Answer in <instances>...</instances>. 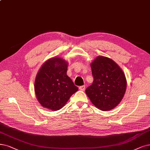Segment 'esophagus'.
I'll return each instance as SVG.
<instances>
[{
	"instance_id": "obj_1",
	"label": "esophagus",
	"mask_w": 150,
	"mask_h": 150,
	"mask_svg": "<svg viewBox=\"0 0 150 150\" xmlns=\"http://www.w3.org/2000/svg\"><path fill=\"white\" fill-rule=\"evenodd\" d=\"M79 89L81 91H84L85 90V85H83V86H80L79 87Z\"/></svg>"
}]
</instances>
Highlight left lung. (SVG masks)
Masks as SVG:
<instances>
[{
  "label": "left lung",
  "mask_w": 150,
  "mask_h": 150,
  "mask_svg": "<svg viewBox=\"0 0 150 150\" xmlns=\"http://www.w3.org/2000/svg\"><path fill=\"white\" fill-rule=\"evenodd\" d=\"M91 68L94 80L86 89V94L97 108L104 111L113 109L126 91L124 73L114 60L104 56H98Z\"/></svg>",
  "instance_id": "8db88e82"
}]
</instances>
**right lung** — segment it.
Segmentation results:
<instances>
[{"mask_svg": "<svg viewBox=\"0 0 150 150\" xmlns=\"http://www.w3.org/2000/svg\"><path fill=\"white\" fill-rule=\"evenodd\" d=\"M68 64L52 57L39 70L35 81L36 96L41 106L52 110L62 108L79 88L67 75Z\"/></svg>", "mask_w": 150, "mask_h": 150, "instance_id": "right-lung-1", "label": "right lung"}]
</instances>
